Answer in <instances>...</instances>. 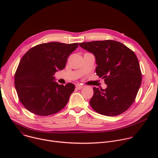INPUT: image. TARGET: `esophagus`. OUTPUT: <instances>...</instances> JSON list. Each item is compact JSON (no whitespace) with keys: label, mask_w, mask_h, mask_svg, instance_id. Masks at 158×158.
<instances>
[{"label":"esophagus","mask_w":158,"mask_h":158,"mask_svg":"<svg viewBox=\"0 0 158 158\" xmlns=\"http://www.w3.org/2000/svg\"><path fill=\"white\" fill-rule=\"evenodd\" d=\"M83 87H84V85H81V84H77V85H76V88L77 90L81 89Z\"/></svg>","instance_id":"esophagus-1"}]
</instances>
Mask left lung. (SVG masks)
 I'll list each match as a JSON object with an SVG mask.
<instances>
[{
  "instance_id": "left-lung-1",
  "label": "left lung",
  "mask_w": 158,
  "mask_h": 158,
  "mask_svg": "<svg viewBox=\"0 0 158 158\" xmlns=\"http://www.w3.org/2000/svg\"><path fill=\"white\" fill-rule=\"evenodd\" d=\"M96 59V73L104 79L105 89L94 87L90 105L98 113L107 116L119 115L132 105L141 84L138 59L122 43L112 40L79 43Z\"/></svg>"
}]
</instances>
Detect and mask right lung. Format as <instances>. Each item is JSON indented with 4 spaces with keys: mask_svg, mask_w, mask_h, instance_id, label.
<instances>
[{
    "mask_svg": "<svg viewBox=\"0 0 158 158\" xmlns=\"http://www.w3.org/2000/svg\"><path fill=\"white\" fill-rule=\"evenodd\" d=\"M78 43H44L29 49L21 59L15 74L14 84L24 106L39 116H49L63 109L75 85L58 84L55 73L65 68L67 57Z\"/></svg>",
    "mask_w": 158,
    "mask_h": 158,
    "instance_id": "obj_1",
    "label": "right lung"
}]
</instances>
